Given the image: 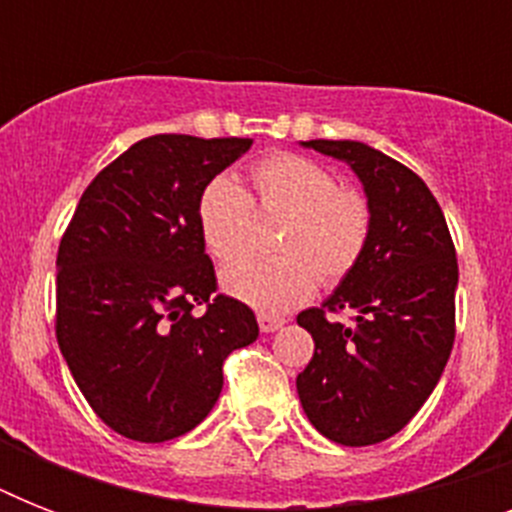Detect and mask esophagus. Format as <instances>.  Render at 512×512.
Masks as SVG:
<instances>
[{"label":"esophagus","instance_id":"1","mask_svg":"<svg viewBox=\"0 0 512 512\" xmlns=\"http://www.w3.org/2000/svg\"><path fill=\"white\" fill-rule=\"evenodd\" d=\"M257 324L263 332H276V329L284 327V319H276V316H268V313H260L257 316Z\"/></svg>","mask_w":512,"mask_h":512}]
</instances>
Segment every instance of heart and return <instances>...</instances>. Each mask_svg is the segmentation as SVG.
<instances>
[{
  "label": "heart",
  "mask_w": 512,
  "mask_h": 512,
  "mask_svg": "<svg viewBox=\"0 0 512 512\" xmlns=\"http://www.w3.org/2000/svg\"><path fill=\"white\" fill-rule=\"evenodd\" d=\"M252 196L233 177H212L199 196L196 220L209 255L231 263L247 249L252 201L287 212L276 257H244L223 271V289L268 316L295 311L324 284L348 276L372 236V204L364 191L337 183L327 164L303 154H271L249 170Z\"/></svg>",
  "instance_id": "heart-1"
}]
</instances>
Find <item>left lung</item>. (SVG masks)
I'll use <instances>...</instances> for the list:
<instances>
[{
	"label": "left lung",
	"mask_w": 512,
	"mask_h": 512,
	"mask_svg": "<svg viewBox=\"0 0 512 512\" xmlns=\"http://www.w3.org/2000/svg\"><path fill=\"white\" fill-rule=\"evenodd\" d=\"M356 172L372 204L361 263L297 324L316 342L297 393L321 436L372 446L396 436L441 380L454 345L457 255L436 196L396 159L358 140H305ZM350 310L354 324L329 312Z\"/></svg>",
	"instance_id": "1"
}]
</instances>
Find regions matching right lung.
Segmentation results:
<instances>
[{"label": "right lung", "instance_id": "obj_1", "mask_svg": "<svg viewBox=\"0 0 512 512\" xmlns=\"http://www.w3.org/2000/svg\"><path fill=\"white\" fill-rule=\"evenodd\" d=\"M249 146L138 140L87 185L60 239V353L119 436L162 444L196 428L220 398L228 353L260 335L249 305L217 295L196 220L204 185Z\"/></svg>", "mask_w": 512, "mask_h": 512}]
</instances>
